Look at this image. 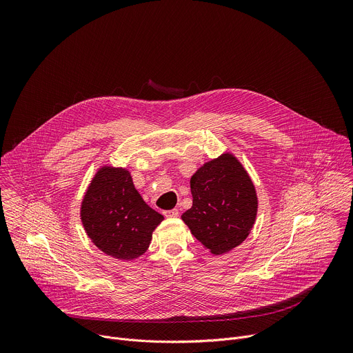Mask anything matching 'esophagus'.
Listing matches in <instances>:
<instances>
[{
  "label": "esophagus",
  "instance_id": "esophagus-1",
  "mask_svg": "<svg viewBox=\"0 0 353 353\" xmlns=\"http://www.w3.org/2000/svg\"><path fill=\"white\" fill-rule=\"evenodd\" d=\"M163 214L166 218H177L180 212H179V210H170V211H165Z\"/></svg>",
  "mask_w": 353,
  "mask_h": 353
}]
</instances>
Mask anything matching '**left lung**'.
Segmentation results:
<instances>
[{
    "instance_id": "obj_1",
    "label": "left lung",
    "mask_w": 353,
    "mask_h": 353,
    "mask_svg": "<svg viewBox=\"0 0 353 353\" xmlns=\"http://www.w3.org/2000/svg\"><path fill=\"white\" fill-rule=\"evenodd\" d=\"M192 207L181 219L194 237L215 256L240 245L253 229L259 198L239 159L225 152L201 166L190 180Z\"/></svg>"
}]
</instances>
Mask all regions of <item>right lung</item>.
<instances>
[{"instance_id": "obj_1", "label": "right lung", "mask_w": 353, "mask_h": 353, "mask_svg": "<svg viewBox=\"0 0 353 353\" xmlns=\"http://www.w3.org/2000/svg\"><path fill=\"white\" fill-rule=\"evenodd\" d=\"M88 237L105 254L131 261L148 250L163 215L150 208L124 168H99L81 204Z\"/></svg>"}]
</instances>
